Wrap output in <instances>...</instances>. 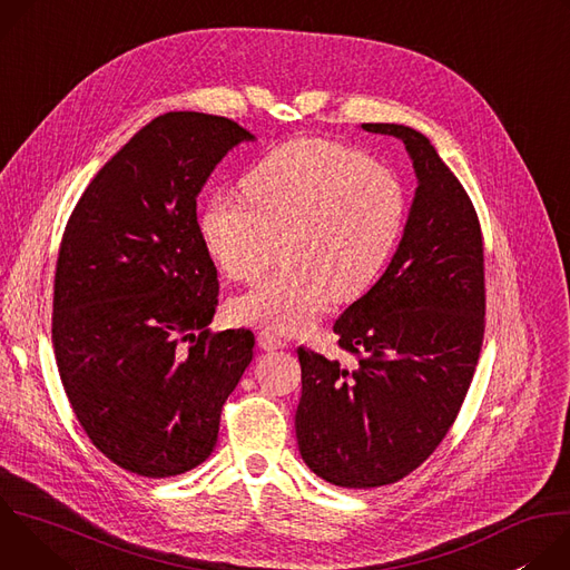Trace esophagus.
Returning <instances> with one entry per match:
<instances>
[{"label": "esophagus", "mask_w": 570, "mask_h": 570, "mask_svg": "<svg viewBox=\"0 0 570 570\" xmlns=\"http://www.w3.org/2000/svg\"><path fill=\"white\" fill-rule=\"evenodd\" d=\"M257 341H259V347L266 350V352H275V350L288 347L286 341H282V338H277L275 334H268V332H262V334L257 336Z\"/></svg>", "instance_id": "34e87169"}]
</instances>
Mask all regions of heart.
<instances>
[{
  "instance_id": "1",
  "label": "heart",
  "mask_w": 570,
  "mask_h": 570,
  "mask_svg": "<svg viewBox=\"0 0 570 570\" xmlns=\"http://www.w3.org/2000/svg\"><path fill=\"white\" fill-rule=\"evenodd\" d=\"M246 200L214 194L200 214L205 246L234 282H255L275 259L284 268L238 295V320L297 334L334 299L363 295L385 268L405 216L396 176L363 153L327 139H293L243 178Z\"/></svg>"
}]
</instances>
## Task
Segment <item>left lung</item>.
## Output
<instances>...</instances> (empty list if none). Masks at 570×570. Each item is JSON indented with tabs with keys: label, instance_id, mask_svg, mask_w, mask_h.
<instances>
[{
	"label": "left lung",
	"instance_id": "left-lung-1",
	"mask_svg": "<svg viewBox=\"0 0 570 570\" xmlns=\"http://www.w3.org/2000/svg\"><path fill=\"white\" fill-rule=\"evenodd\" d=\"M392 135L413 159L417 189L399 248L379 282L334 324L343 365L299 347L295 433L306 466L347 490L392 484L446 438L484 336V257L478 214L429 137Z\"/></svg>",
	"mask_w": 570,
	"mask_h": 570
}]
</instances>
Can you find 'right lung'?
Masks as SVG:
<instances>
[{
	"instance_id": "obj_1",
	"label": "right lung",
	"mask_w": 570,
	"mask_h": 570,
	"mask_svg": "<svg viewBox=\"0 0 570 570\" xmlns=\"http://www.w3.org/2000/svg\"><path fill=\"white\" fill-rule=\"evenodd\" d=\"M255 135L232 119L167 112L146 124L76 203L58 253L51 341L92 444L121 469L169 478L205 462L255 334H212L216 266L196 198Z\"/></svg>"
}]
</instances>
